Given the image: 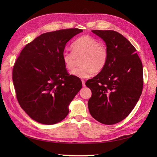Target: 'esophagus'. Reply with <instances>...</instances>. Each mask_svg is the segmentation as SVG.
<instances>
[{"instance_id":"1","label":"esophagus","mask_w":157,"mask_h":157,"mask_svg":"<svg viewBox=\"0 0 157 157\" xmlns=\"http://www.w3.org/2000/svg\"><path fill=\"white\" fill-rule=\"evenodd\" d=\"M82 86H83V87H85V86H86V85H85V81H84V80H82Z\"/></svg>"}]
</instances>
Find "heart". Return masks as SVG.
I'll list each match as a JSON object with an SVG mask.
<instances>
[{"mask_svg": "<svg viewBox=\"0 0 157 157\" xmlns=\"http://www.w3.org/2000/svg\"><path fill=\"white\" fill-rule=\"evenodd\" d=\"M73 51L65 50L62 59L65 67L69 70L75 67L76 58L83 57L81 59V67L75 69L71 74L80 78H87L94 72H99L107 62L108 50L105 45L99 43L95 38L82 36L75 40L72 44Z\"/></svg>", "mask_w": 157, "mask_h": 157, "instance_id": "obj_1", "label": "heart"}]
</instances>
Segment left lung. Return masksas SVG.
<instances>
[{
  "instance_id": "8db88e82",
  "label": "left lung",
  "mask_w": 157,
  "mask_h": 157,
  "mask_svg": "<svg viewBox=\"0 0 157 157\" xmlns=\"http://www.w3.org/2000/svg\"><path fill=\"white\" fill-rule=\"evenodd\" d=\"M105 42L107 62L86 86L92 91L88 100L90 115L104 124L124 120L138 101L143 89V65L136 49L115 31L92 30Z\"/></svg>"
}]
</instances>
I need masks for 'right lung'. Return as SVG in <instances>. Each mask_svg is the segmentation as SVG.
<instances>
[{"label": "right lung", "mask_w": 157, "mask_h": 157, "mask_svg": "<svg viewBox=\"0 0 157 157\" xmlns=\"http://www.w3.org/2000/svg\"><path fill=\"white\" fill-rule=\"evenodd\" d=\"M82 31L73 28L43 33L27 44L16 59L12 80L17 99L34 121L54 124L68 115L82 84L68 74L62 54L67 42Z\"/></svg>", "instance_id": "obj_1"}]
</instances>
